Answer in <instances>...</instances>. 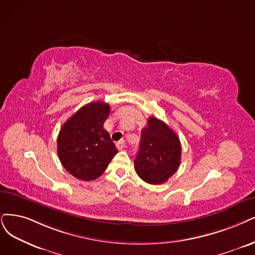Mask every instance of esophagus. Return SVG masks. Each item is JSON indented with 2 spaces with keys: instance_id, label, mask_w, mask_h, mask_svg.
I'll return each mask as SVG.
<instances>
[{
  "instance_id": "34e87169",
  "label": "esophagus",
  "mask_w": 255,
  "mask_h": 255,
  "mask_svg": "<svg viewBox=\"0 0 255 255\" xmlns=\"http://www.w3.org/2000/svg\"><path fill=\"white\" fill-rule=\"evenodd\" d=\"M125 146H126V142L124 139H121V140H119V142L117 143V147H118V149L119 150H123L125 148Z\"/></svg>"
}]
</instances>
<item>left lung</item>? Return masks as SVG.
Wrapping results in <instances>:
<instances>
[{
	"label": "left lung",
	"mask_w": 255,
	"mask_h": 255,
	"mask_svg": "<svg viewBox=\"0 0 255 255\" xmlns=\"http://www.w3.org/2000/svg\"><path fill=\"white\" fill-rule=\"evenodd\" d=\"M181 155V142L176 133L163 121L150 117L140 132L134 159L137 175L148 184H163L180 167Z\"/></svg>",
	"instance_id": "8db88e82"
}]
</instances>
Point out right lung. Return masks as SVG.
<instances>
[{"label": "right lung", "mask_w": 255, "mask_h": 255, "mask_svg": "<svg viewBox=\"0 0 255 255\" xmlns=\"http://www.w3.org/2000/svg\"><path fill=\"white\" fill-rule=\"evenodd\" d=\"M110 106L93 102L83 106L62 126L58 155L63 167L82 181H93L106 170L118 149L104 129Z\"/></svg>", "instance_id": "add662e5"}]
</instances>
